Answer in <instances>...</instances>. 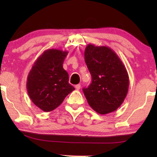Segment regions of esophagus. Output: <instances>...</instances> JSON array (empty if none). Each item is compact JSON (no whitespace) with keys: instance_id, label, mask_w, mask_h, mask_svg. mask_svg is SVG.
I'll return each instance as SVG.
<instances>
[{"instance_id":"34e87169","label":"esophagus","mask_w":157,"mask_h":157,"mask_svg":"<svg viewBox=\"0 0 157 157\" xmlns=\"http://www.w3.org/2000/svg\"><path fill=\"white\" fill-rule=\"evenodd\" d=\"M80 87H81V86L80 84H77V85H76V86H75V89H76L77 90H80Z\"/></svg>"}]
</instances>
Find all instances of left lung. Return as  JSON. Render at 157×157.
I'll return each mask as SVG.
<instances>
[{"instance_id":"left-lung-1","label":"left lung","mask_w":157,"mask_h":157,"mask_svg":"<svg viewBox=\"0 0 157 157\" xmlns=\"http://www.w3.org/2000/svg\"><path fill=\"white\" fill-rule=\"evenodd\" d=\"M84 56L92 78L89 87L82 89L88 103L100 114L116 111L128 91L129 77L125 65L108 46L89 44Z\"/></svg>"}]
</instances>
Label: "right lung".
I'll return each mask as SVG.
<instances>
[{
    "label": "right lung",
    "instance_id": "right-lung-1",
    "mask_svg": "<svg viewBox=\"0 0 157 157\" xmlns=\"http://www.w3.org/2000/svg\"><path fill=\"white\" fill-rule=\"evenodd\" d=\"M67 51L46 50L32 66L27 77L26 89L33 103L48 112L62 103L75 88L68 83V75L63 68Z\"/></svg>",
    "mask_w": 157,
    "mask_h": 157
}]
</instances>
